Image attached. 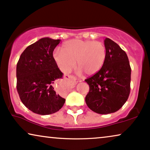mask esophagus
<instances>
[{"mask_svg": "<svg viewBox=\"0 0 150 150\" xmlns=\"http://www.w3.org/2000/svg\"><path fill=\"white\" fill-rule=\"evenodd\" d=\"M69 81H73V82L77 83L76 78H75V77H74L73 76H69V79H65L64 81H63L62 82V87H65V88L67 87L68 86V83H69ZM55 91H56L57 93L60 94V95H62V94H64V92H60V91H59L58 88H55Z\"/></svg>", "mask_w": 150, "mask_h": 150, "instance_id": "esophagus-1", "label": "esophagus"}]
</instances>
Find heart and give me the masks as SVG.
I'll list each match as a JSON object with an SVG mask.
<instances>
[{"label": "heart", "mask_w": 150, "mask_h": 150, "mask_svg": "<svg viewBox=\"0 0 150 150\" xmlns=\"http://www.w3.org/2000/svg\"><path fill=\"white\" fill-rule=\"evenodd\" d=\"M107 52L104 44L98 41L71 40L62 47V51L53 53L57 65L64 73H70L75 67L78 73L84 71L87 75L97 73L106 60Z\"/></svg>", "instance_id": "obj_1"}]
</instances>
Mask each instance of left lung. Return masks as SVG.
Returning <instances> with one entry per match:
<instances>
[{"instance_id":"left-lung-1","label":"left lung","mask_w":150,"mask_h":150,"mask_svg":"<svg viewBox=\"0 0 150 150\" xmlns=\"http://www.w3.org/2000/svg\"><path fill=\"white\" fill-rule=\"evenodd\" d=\"M107 57L103 67L85 79L90 90L86 103L91 110L101 115L119 110L130 93L131 68L126 53L117 43L105 38Z\"/></svg>"}]
</instances>
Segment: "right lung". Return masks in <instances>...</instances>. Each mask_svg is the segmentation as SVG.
I'll list each match as a JSON object with an SVG mask.
<instances>
[{
  "instance_id": "right-lung-1",
  "label": "right lung",
  "mask_w": 150,
  "mask_h": 150,
  "mask_svg": "<svg viewBox=\"0 0 150 150\" xmlns=\"http://www.w3.org/2000/svg\"><path fill=\"white\" fill-rule=\"evenodd\" d=\"M60 42L43 38L23 52L16 67V88L24 105L38 115H51L59 111L65 99L55 93L53 84L62 78L53 52Z\"/></svg>"
}]
</instances>
